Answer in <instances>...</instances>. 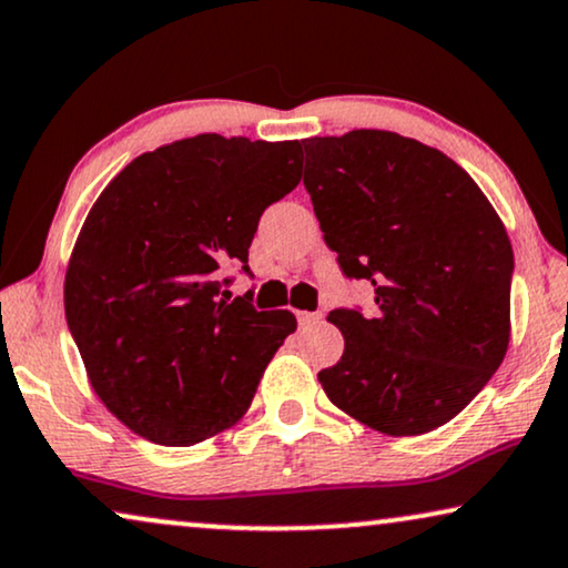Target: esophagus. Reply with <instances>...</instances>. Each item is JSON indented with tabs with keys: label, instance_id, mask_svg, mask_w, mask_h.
Returning a JSON list of instances; mask_svg holds the SVG:
<instances>
[{
	"label": "esophagus",
	"instance_id": "esophagus-1",
	"mask_svg": "<svg viewBox=\"0 0 568 568\" xmlns=\"http://www.w3.org/2000/svg\"><path fill=\"white\" fill-rule=\"evenodd\" d=\"M297 321H300V325H317V323H323V313H300L297 315Z\"/></svg>",
	"mask_w": 568,
	"mask_h": 568
}]
</instances>
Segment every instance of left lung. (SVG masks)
<instances>
[{
  "mask_svg": "<svg viewBox=\"0 0 568 568\" xmlns=\"http://www.w3.org/2000/svg\"><path fill=\"white\" fill-rule=\"evenodd\" d=\"M305 189L346 276L375 286V317L331 310L344 356L317 372L356 422L416 437L476 398L509 346L515 255L478 183L445 152L379 129L313 136Z\"/></svg>",
  "mask_w": 568,
  "mask_h": 568,
  "instance_id": "obj_1",
  "label": "left lung"
}]
</instances>
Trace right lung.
<instances>
[{
  "instance_id": "right-lung-1",
  "label": "right lung",
  "mask_w": 568,
  "mask_h": 568,
  "mask_svg": "<svg viewBox=\"0 0 568 568\" xmlns=\"http://www.w3.org/2000/svg\"><path fill=\"white\" fill-rule=\"evenodd\" d=\"M300 142L199 134L131 160L105 185L64 278V310L92 390L123 426L191 447L235 426L290 310L230 302L263 209L297 189Z\"/></svg>"
}]
</instances>
